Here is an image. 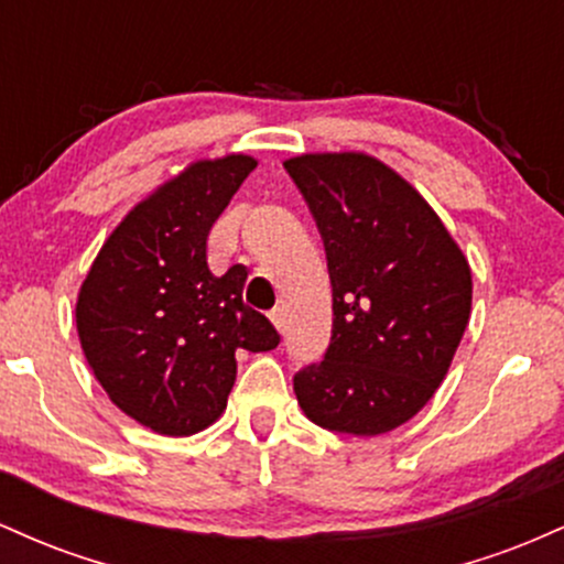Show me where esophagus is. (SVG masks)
<instances>
[{
	"instance_id": "34e87169",
	"label": "esophagus",
	"mask_w": 564,
	"mask_h": 564,
	"mask_svg": "<svg viewBox=\"0 0 564 564\" xmlns=\"http://www.w3.org/2000/svg\"><path fill=\"white\" fill-rule=\"evenodd\" d=\"M270 321L275 323V328L278 332H286V310L283 307H275V310H270Z\"/></svg>"
}]
</instances>
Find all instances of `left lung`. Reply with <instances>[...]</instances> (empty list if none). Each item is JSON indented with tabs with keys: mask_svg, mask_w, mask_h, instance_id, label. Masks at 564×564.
Masks as SVG:
<instances>
[{
	"mask_svg": "<svg viewBox=\"0 0 564 564\" xmlns=\"http://www.w3.org/2000/svg\"><path fill=\"white\" fill-rule=\"evenodd\" d=\"M334 289L332 345L294 373L323 430L381 435L435 394L469 323L471 273L432 206L364 153L289 159Z\"/></svg>",
	"mask_w": 564,
	"mask_h": 564,
	"instance_id": "obj_1",
	"label": "left lung"
}]
</instances>
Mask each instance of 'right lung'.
Listing matches in <instances>:
<instances>
[{
    "instance_id": "1",
    "label": "right lung",
    "mask_w": 564,
    "mask_h": 564,
    "mask_svg": "<svg viewBox=\"0 0 564 564\" xmlns=\"http://www.w3.org/2000/svg\"><path fill=\"white\" fill-rule=\"evenodd\" d=\"M249 156L198 161L134 206L82 283L76 328L108 398L159 435H193L228 405L238 352L275 326L243 302V264L212 275V225L254 172Z\"/></svg>"
}]
</instances>
